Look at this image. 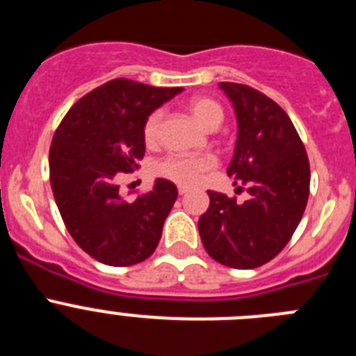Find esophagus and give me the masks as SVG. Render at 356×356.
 Returning <instances> with one entry per match:
<instances>
[{
  "label": "esophagus",
  "instance_id": "esophagus-1",
  "mask_svg": "<svg viewBox=\"0 0 356 356\" xmlns=\"http://www.w3.org/2000/svg\"><path fill=\"white\" fill-rule=\"evenodd\" d=\"M188 193V188H185V187H178V194H180V196H185V194Z\"/></svg>",
  "mask_w": 356,
  "mask_h": 356
}]
</instances>
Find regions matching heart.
Returning a JSON list of instances; mask_svg holds the SVG:
<instances>
[{"label": "heart", "instance_id": "obj_1", "mask_svg": "<svg viewBox=\"0 0 356 356\" xmlns=\"http://www.w3.org/2000/svg\"><path fill=\"white\" fill-rule=\"evenodd\" d=\"M188 112L205 130H216L221 127L225 112L221 105L210 97H194L187 105ZM162 110H153L144 121L143 135L147 146H155L160 139ZM216 168L212 155H169L155 165V172L162 178L181 187H193L203 178V175Z\"/></svg>", "mask_w": 356, "mask_h": 356}]
</instances>
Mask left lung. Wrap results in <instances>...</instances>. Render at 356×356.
<instances>
[{
    "label": "left lung",
    "instance_id": "obj_1",
    "mask_svg": "<svg viewBox=\"0 0 356 356\" xmlns=\"http://www.w3.org/2000/svg\"><path fill=\"white\" fill-rule=\"evenodd\" d=\"M237 118V143L228 176L248 197L209 191L210 207L197 221L207 253L222 266L254 269L273 260L300 225L310 191V163L285 110L248 85L221 81Z\"/></svg>",
    "mask_w": 356,
    "mask_h": 356
}]
</instances>
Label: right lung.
<instances>
[{
    "instance_id": "add662e5",
    "label": "right lung",
    "mask_w": 356,
    "mask_h": 356,
    "mask_svg": "<svg viewBox=\"0 0 356 356\" xmlns=\"http://www.w3.org/2000/svg\"><path fill=\"white\" fill-rule=\"evenodd\" d=\"M181 90L110 80L78 99L53 135L49 181L56 207L71 237L97 262L134 266L159 246L176 185L159 178L153 191L127 201L119 180L144 156L147 115Z\"/></svg>"
}]
</instances>
